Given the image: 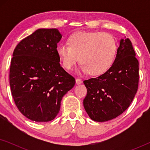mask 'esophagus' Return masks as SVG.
Returning <instances> with one entry per match:
<instances>
[{"mask_svg": "<svg viewBox=\"0 0 150 150\" xmlns=\"http://www.w3.org/2000/svg\"><path fill=\"white\" fill-rule=\"evenodd\" d=\"M83 83V81H82V80L81 79H79V78H76V83L77 84V85H80V84H81Z\"/></svg>", "mask_w": 150, "mask_h": 150, "instance_id": "obj_1", "label": "esophagus"}]
</instances>
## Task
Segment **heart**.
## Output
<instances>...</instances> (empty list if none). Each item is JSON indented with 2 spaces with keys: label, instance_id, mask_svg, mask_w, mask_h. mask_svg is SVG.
Wrapping results in <instances>:
<instances>
[{
  "label": "heart",
  "instance_id": "b5f03b06",
  "mask_svg": "<svg viewBox=\"0 0 150 150\" xmlns=\"http://www.w3.org/2000/svg\"><path fill=\"white\" fill-rule=\"evenodd\" d=\"M68 44H61L57 53L67 70H71L78 61L81 70L93 76L103 74L115 60L118 44L108 33L101 32H78L69 37Z\"/></svg>",
  "mask_w": 150,
  "mask_h": 150
}]
</instances>
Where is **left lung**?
Returning <instances> with one entry per match:
<instances>
[{"instance_id": "1", "label": "left lung", "mask_w": 150, "mask_h": 150, "mask_svg": "<svg viewBox=\"0 0 150 150\" xmlns=\"http://www.w3.org/2000/svg\"><path fill=\"white\" fill-rule=\"evenodd\" d=\"M128 38L121 39L111 67L103 74L83 81L87 93L83 105L92 120L104 122L123 113L139 86V61Z\"/></svg>"}]
</instances>
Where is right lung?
<instances>
[{"mask_svg":"<svg viewBox=\"0 0 150 150\" xmlns=\"http://www.w3.org/2000/svg\"><path fill=\"white\" fill-rule=\"evenodd\" d=\"M61 35L57 28H40L17 45L9 69V84L18 110L38 122L54 120L62 98L76 81L61 66L57 53Z\"/></svg>","mask_w":150,"mask_h":150,"instance_id":"right-lung-1","label":"right lung"}]
</instances>
